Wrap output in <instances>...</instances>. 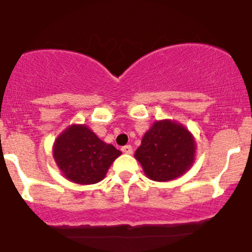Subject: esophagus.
<instances>
[{
  "mask_svg": "<svg viewBox=\"0 0 252 252\" xmlns=\"http://www.w3.org/2000/svg\"><path fill=\"white\" fill-rule=\"evenodd\" d=\"M122 151H123L124 154H133V148H131L130 145H126L122 148Z\"/></svg>",
  "mask_w": 252,
  "mask_h": 252,
  "instance_id": "obj_1",
  "label": "esophagus"
}]
</instances>
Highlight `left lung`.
Wrapping results in <instances>:
<instances>
[{
  "label": "left lung",
  "instance_id": "left-lung-1",
  "mask_svg": "<svg viewBox=\"0 0 252 252\" xmlns=\"http://www.w3.org/2000/svg\"><path fill=\"white\" fill-rule=\"evenodd\" d=\"M134 156L148 178L158 182L172 181L193 165L196 140L191 131L176 121H156L144 134Z\"/></svg>",
  "mask_w": 252,
  "mask_h": 252
}]
</instances>
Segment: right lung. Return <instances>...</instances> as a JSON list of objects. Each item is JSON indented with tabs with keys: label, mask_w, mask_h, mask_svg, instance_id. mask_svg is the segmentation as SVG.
Returning <instances> with one entry per match:
<instances>
[{
	"label": "right lung",
	"mask_w": 252,
	"mask_h": 252,
	"mask_svg": "<svg viewBox=\"0 0 252 252\" xmlns=\"http://www.w3.org/2000/svg\"><path fill=\"white\" fill-rule=\"evenodd\" d=\"M85 124H71L54 141L53 158L64 177L79 185H94L106 177L121 155Z\"/></svg>",
	"instance_id": "1"
}]
</instances>
